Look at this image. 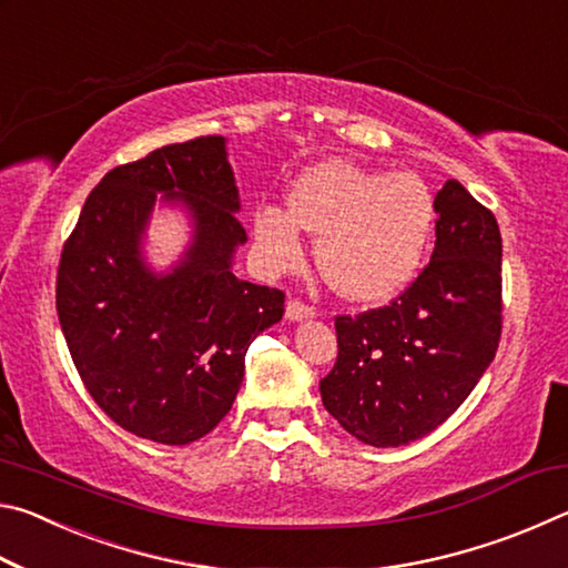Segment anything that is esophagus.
<instances>
[{"instance_id":"1","label":"esophagus","mask_w":568,"mask_h":568,"mask_svg":"<svg viewBox=\"0 0 568 568\" xmlns=\"http://www.w3.org/2000/svg\"><path fill=\"white\" fill-rule=\"evenodd\" d=\"M285 315H287V321L315 318V307L303 303V301H297V297H293V301H287V305H285Z\"/></svg>"}]
</instances>
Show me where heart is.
Returning <instances> with one entry per match:
<instances>
[{
	"label": "heart",
	"mask_w": 568,
	"mask_h": 568,
	"mask_svg": "<svg viewBox=\"0 0 568 568\" xmlns=\"http://www.w3.org/2000/svg\"><path fill=\"white\" fill-rule=\"evenodd\" d=\"M436 225L426 182L408 172L383 175L343 160L321 162L295 180L281 205L257 207L255 243L267 267L291 271L303 235H318V267L348 301H388L418 273Z\"/></svg>",
	"instance_id": "heart-1"
}]
</instances>
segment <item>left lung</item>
<instances>
[{"label": "left lung", "instance_id": "obj_1", "mask_svg": "<svg viewBox=\"0 0 568 568\" xmlns=\"http://www.w3.org/2000/svg\"><path fill=\"white\" fill-rule=\"evenodd\" d=\"M436 247L388 305L335 315L338 358L325 410L363 444L406 446L436 430L476 388L501 341V233L458 180L436 195Z\"/></svg>", "mask_w": 568, "mask_h": 568}]
</instances>
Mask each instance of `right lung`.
<instances>
[{"label": "right lung", "mask_w": 568, "mask_h": 568, "mask_svg": "<svg viewBox=\"0 0 568 568\" xmlns=\"http://www.w3.org/2000/svg\"><path fill=\"white\" fill-rule=\"evenodd\" d=\"M158 191L196 235L168 276L141 263ZM225 138L207 134L110 170L84 200L57 267V315L84 388L130 434L185 446L233 408L245 353L283 318L285 293L233 275L247 240Z\"/></svg>", "instance_id": "obj_1"}]
</instances>
